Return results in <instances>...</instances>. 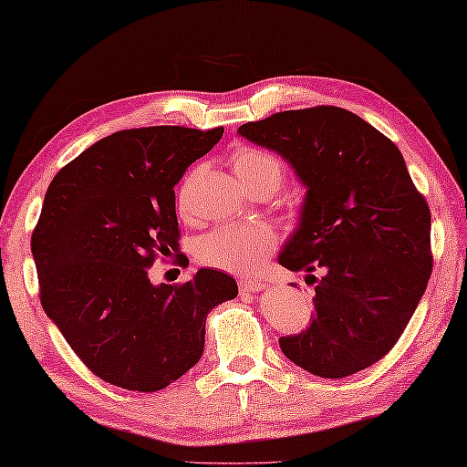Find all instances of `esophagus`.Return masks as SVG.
<instances>
[{
  "label": "esophagus",
  "instance_id": "obj_1",
  "mask_svg": "<svg viewBox=\"0 0 467 467\" xmlns=\"http://www.w3.org/2000/svg\"><path fill=\"white\" fill-rule=\"evenodd\" d=\"M240 289L242 292H263V289L266 287L261 279H254V277H244V279H240Z\"/></svg>",
  "mask_w": 467,
  "mask_h": 467
}]
</instances>
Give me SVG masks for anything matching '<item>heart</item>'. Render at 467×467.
Here are the masks:
<instances>
[{"mask_svg": "<svg viewBox=\"0 0 467 467\" xmlns=\"http://www.w3.org/2000/svg\"><path fill=\"white\" fill-rule=\"evenodd\" d=\"M232 167L248 190L273 188L284 182V165L269 152L242 147ZM277 248V234L266 225H219L196 242L198 263L227 273H252Z\"/></svg>", "mask_w": 467, "mask_h": 467, "instance_id": "b5f03b06", "label": "heart"}]
</instances>
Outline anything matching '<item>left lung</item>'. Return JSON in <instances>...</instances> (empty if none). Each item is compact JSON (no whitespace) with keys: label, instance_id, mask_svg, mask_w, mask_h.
I'll return each instance as SVG.
<instances>
[{"label":"left lung","instance_id":"8db88e82","mask_svg":"<svg viewBox=\"0 0 467 467\" xmlns=\"http://www.w3.org/2000/svg\"><path fill=\"white\" fill-rule=\"evenodd\" d=\"M238 134L284 157L306 188L279 265L308 273L315 317L279 339L281 351L323 379L368 368L401 337L432 271L431 209L403 155L331 105L248 121Z\"/></svg>","mask_w":467,"mask_h":467}]
</instances>
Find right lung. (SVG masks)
Wrapping results in <instances>:
<instances>
[{
    "instance_id": "obj_1",
    "label": "right lung",
    "mask_w": 467,
    "mask_h": 467,
    "mask_svg": "<svg viewBox=\"0 0 467 467\" xmlns=\"http://www.w3.org/2000/svg\"><path fill=\"white\" fill-rule=\"evenodd\" d=\"M223 128L152 126L97 140L61 167L30 248L41 304L74 354L107 383L161 391L201 360L206 317L238 284L201 269L155 285V256L180 248L173 186Z\"/></svg>"
}]
</instances>
